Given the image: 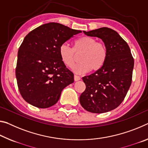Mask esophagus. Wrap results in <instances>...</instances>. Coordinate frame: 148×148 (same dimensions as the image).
<instances>
[{"label": "esophagus", "mask_w": 148, "mask_h": 148, "mask_svg": "<svg viewBox=\"0 0 148 148\" xmlns=\"http://www.w3.org/2000/svg\"><path fill=\"white\" fill-rule=\"evenodd\" d=\"M74 81H78V80H79V79H80V77L77 76V75H74Z\"/></svg>", "instance_id": "esophagus-1"}]
</instances>
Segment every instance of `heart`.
<instances>
[{
	"instance_id": "b5f03b06",
	"label": "heart",
	"mask_w": 148,
	"mask_h": 148,
	"mask_svg": "<svg viewBox=\"0 0 148 148\" xmlns=\"http://www.w3.org/2000/svg\"><path fill=\"white\" fill-rule=\"evenodd\" d=\"M59 55L62 62L68 67L74 64L75 54L82 53L78 64L73 67L75 73L81 74L90 71H97L106 61L108 51L107 46L102 42H97L91 37H82L74 41L71 49L67 45L62 44L58 49Z\"/></svg>"
}]
</instances>
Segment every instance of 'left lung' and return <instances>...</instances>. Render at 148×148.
Masks as SVG:
<instances>
[{
    "mask_svg": "<svg viewBox=\"0 0 148 148\" xmlns=\"http://www.w3.org/2000/svg\"><path fill=\"white\" fill-rule=\"evenodd\" d=\"M83 32L101 39L108 54L101 69L82 78L86 88L79 96V103L89 112H107L116 109L125 99L132 83L134 58L127 43L111 28Z\"/></svg>",
    "mask_w": 148,
    "mask_h": 148,
    "instance_id": "left-lung-1",
    "label": "left lung"
}]
</instances>
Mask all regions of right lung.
Returning <instances> with one entry per match:
<instances>
[{"instance_id": "add662e5", "label": "right lung", "mask_w": 148, "mask_h": 148, "mask_svg": "<svg viewBox=\"0 0 148 148\" xmlns=\"http://www.w3.org/2000/svg\"><path fill=\"white\" fill-rule=\"evenodd\" d=\"M58 23H45L30 32L18 53L16 76L23 99L45 109L57 103L74 74L62 62L59 47L81 33Z\"/></svg>"}]
</instances>
